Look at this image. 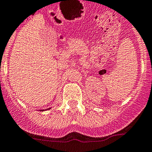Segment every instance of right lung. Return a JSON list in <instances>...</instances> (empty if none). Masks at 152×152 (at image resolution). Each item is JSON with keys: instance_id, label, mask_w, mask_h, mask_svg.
Instances as JSON below:
<instances>
[{"instance_id": "add662e5", "label": "right lung", "mask_w": 152, "mask_h": 152, "mask_svg": "<svg viewBox=\"0 0 152 152\" xmlns=\"http://www.w3.org/2000/svg\"><path fill=\"white\" fill-rule=\"evenodd\" d=\"M48 109H50V108H49ZM42 111H44V109H43V110H42Z\"/></svg>"}]
</instances>
